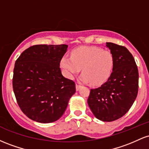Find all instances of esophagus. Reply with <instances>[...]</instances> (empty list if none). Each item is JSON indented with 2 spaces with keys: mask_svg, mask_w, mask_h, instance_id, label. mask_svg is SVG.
I'll return each instance as SVG.
<instances>
[{
  "mask_svg": "<svg viewBox=\"0 0 149 149\" xmlns=\"http://www.w3.org/2000/svg\"><path fill=\"white\" fill-rule=\"evenodd\" d=\"M80 87H81V85H79V84H78V83H76V89L77 91H78V90H79V89L80 88Z\"/></svg>",
  "mask_w": 149,
  "mask_h": 149,
  "instance_id": "34e87169",
  "label": "esophagus"
}]
</instances>
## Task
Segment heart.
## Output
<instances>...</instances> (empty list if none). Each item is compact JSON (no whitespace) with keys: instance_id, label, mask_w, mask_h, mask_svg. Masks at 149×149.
<instances>
[{"instance_id":"b5f03b06","label":"heart","mask_w":149,"mask_h":149,"mask_svg":"<svg viewBox=\"0 0 149 149\" xmlns=\"http://www.w3.org/2000/svg\"><path fill=\"white\" fill-rule=\"evenodd\" d=\"M113 64V56L110 51L95 46H82L73 49L71 57L64 56L61 58L60 67L64 76L69 79H73L82 68L81 81L101 85L111 77Z\"/></svg>"}]
</instances>
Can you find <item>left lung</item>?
Instances as JSON below:
<instances>
[{
  "instance_id": "8db88e82",
  "label": "left lung",
  "mask_w": 149,
  "mask_h": 149,
  "mask_svg": "<svg viewBox=\"0 0 149 149\" xmlns=\"http://www.w3.org/2000/svg\"><path fill=\"white\" fill-rule=\"evenodd\" d=\"M114 59L109 79L100 88L91 89L88 104L94 116L104 122L123 117L137 96L139 73L134 59L124 46L107 42Z\"/></svg>"
}]
</instances>
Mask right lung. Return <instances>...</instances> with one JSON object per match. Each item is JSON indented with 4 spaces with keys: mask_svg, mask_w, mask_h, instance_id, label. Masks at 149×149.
I'll return each instance as SVG.
<instances>
[{
    "mask_svg": "<svg viewBox=\"0 0 149 149\" xmlns=\"http://www.w3.org/2000/svg\"><path fill=\"white\" fill-rule=\"evenodd\" d=\"M67 45H36L15 61L13 90L22 112L30 119L49 123L62 116L76 92L73 80L61 74L60 61Z\"/></svg>",
    "mask_w": 149,
    "mask_h": 149,
    "instance_id": "obj_1",
    "label": "right lung"
}]
</instances>
